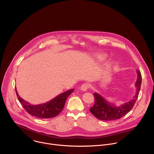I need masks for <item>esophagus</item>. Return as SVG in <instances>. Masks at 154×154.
Here are the masks:
<instances>
[{
	"label": "esophagus",
	"mask_w": 154,
	"mask_h": 154,
	"mask_svg": "<svg viewBox=\"0 0 154 154\" xmlns=\"http://www.w3.org/2000/svg\"><path fill=\"white\" fill-rule=\"evenodd\" d=\"M90 85L88 83H84L83 84L81 87H80V90L83 91H86L88 89H89L90 88Z\"/></svg>",
	"instance_id": "1"
}]
</instances>
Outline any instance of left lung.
Here are the masks:
<instances>
[{
	"mask_svg": "<svg viewBox=\"0 0 154 154\" xmlns=\"http://www.w3.org/2000/svg\"><path fill=\"white\" fill-rule=\"evenodd\" d=\"M137 79L135 83L136 93L134 98L119 106H116L108 102L102 96L94 93L95 103L90 108V112L97 119L103 121H113L119 119L127 114L134 106L138 97L141 85V74L139 70H137Z\"/></svg>",
	"mask_w": 154,
	"mask_h": 154,
	"instance_id": "8db88e82",
	"label": "left lung"
}]
</instances>
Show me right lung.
Masks as SVG:
<instances>
[{
	"instance_id": "obj_1",
	"label": "right lung",
	"mask_w": 154,
	"mask_h": 154,
	"mask_svg": "<svg viewBox=\"0 0 154 154\" xmlns=\"http://www.w3.org/2000/svg\"><path fill=\"white\" fill-rule=\"evenodd\" d=\"M74 91V89H71L64 92L46 103L32 105L22 99L16 89L18 100L26 111L30 115L39 118H51L57 116L63 109L67 98Z\"/></svg>"
}]
</instances>
